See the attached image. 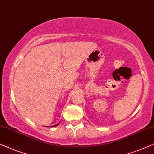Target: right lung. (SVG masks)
I'll return each mask as SVG.
<instances>
[{
    "label": "right lung",
    "instance_id": "obj_1",
    "mask_svg": "<svg viewBox=\"0 0 154 154\" xmlns=\"http://www.w3.org/2000/svg\"><path fill=\"white\" fill-rule=\"evenodd\" d=\"M59 122L58 123V124H57V125H54V126H52V127H56V126H57V125H59Z\"/></svg>",
    "mask_w": 154,
    "mask_h": 154
}]
</instances>
